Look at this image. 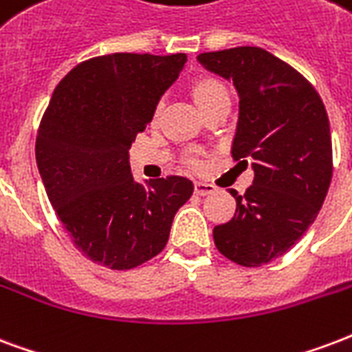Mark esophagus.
Listing matches in <instances>:
<instances>
[{"label": "esophagus", "mask_w": 352, "mask_h": 352, "mask_svg": "<svg viewBox=\"0 0 352 352\" xmlns=\"http://www.w3.org/2000/svg\"><path fill=\"white\" fill-rule=\"evenodd\" d=\"M195 192H197V195H200V197H206V195L215 192V186H211V184H204V182H197V184H195Z\"/></svg>", "instance_id": "34e87169"}]
</instances>
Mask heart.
Wrapping results in <instances>:
<instances>
[{"label":"heart","instance_id":"obj_1","mask_svg":"<svg viewBox=\"0 0 352 352\" xmlns=\"http://www.w3.org/2000/svg\"><path fill=\"white\" fill-rule=\"evenodd\" d=\"M224 92H226V89H224L223 83H219L215 79H206V81H202V83H198V85L195 87V98H197V102L200 105L206 104L211 98L219 96V94H224ZM189 163H191L192 166H198L197 160H191Z\"/></svg>","mask_w":352,"mask_h":352}]
</instances>
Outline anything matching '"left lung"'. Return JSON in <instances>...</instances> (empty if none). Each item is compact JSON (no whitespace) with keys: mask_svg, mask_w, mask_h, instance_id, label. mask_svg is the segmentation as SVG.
I'll list each match as a JSON object with an SVG mask.
<instances>
[{"mask_svg":"<svg viewBox=\"0 0 352 352\" xmlns=\"http://www.w3.org/2000/svg\"><path fill=\"white\" fill-rule=\"evenodd\" d=\"M206 70L239 94L232 155L252 165L245 195L230 189L232 221L213 228L219 252L243 267L276 260L305 236L332 178V139L321 96L305 76L273 54L241 46L200 54Z\"/></svg>","mask_w":352,"mask_h":352,"instance_id":"obj_1","label":"left lung"}]
</instances>
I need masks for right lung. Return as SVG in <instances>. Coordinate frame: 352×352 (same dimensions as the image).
I'll list each match as a JSON object with an SVG mask.
<instances>
[{"label":"right lung","mask_w":352,"mask_h":352,"mask_svg":"<svg viewBox=\"0 0 352 352\" xmlns=\"http://www.w3.org/2000/svg\"><path fill=\"white\" fill-rule=\"evenodd\" d=\"M186 60V54L102 55L55 87L36 135V165L59 221L94 263L126 271L152 260L191 198L187 178L137 184L129 168L131 142Z\"/></svg>","instance_id":"1"}]
</instances>
